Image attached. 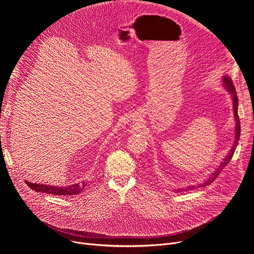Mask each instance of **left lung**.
<instances>
[{
    "label": "left lung",
    "instance_id": "1",
    "mask_svg": "<svg viewBox=\"0 0 254 254\" xmlns=\"http://www.w3.org/2000/svg\"><path fill=\"white\" fill-rule=\"evenodd\" d=\"M223 84H224V87L228 90V92H230L231 96H232V101H233V111H234V118H235V123H236V126H235V140H234V143L233 146L231 147V150L229 151V154L225 157V159L223 160V162L220 164V166H218V168H217L212 174L211 176H209V178L204 181L203 183L201 184H198L197 187L198 188H201V187H205L211 183H213V181H215V179L219 176V174L222 172V170L225 168V166H227V164L230 162V160L232 159L233 157V154L235 152V149L237 147V143H238V140H239V137H240V121H239V117H238V113H237V107H238V98H237V94H236V90H235V87L233 85V82L231 80V78L227 75H224L223 76ZM195 186H189V187H186L184 189H179V190H176V192H182L183 190L184 191H187V190H190V189H194Z\"/></svg>",
    "mask_w": 254,
    "mask_h": 254
}]
</instances>
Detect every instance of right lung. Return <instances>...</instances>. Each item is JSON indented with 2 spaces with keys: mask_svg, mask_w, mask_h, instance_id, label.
Masks as SVG:
<instances>
[{
  "mask_svg": "<svg viewBox=\"0 0 254 254\" xmlns=\"http://www.w3.org/2000/svg\"><path fill=\"white\" fill-rule=\"evenodd\" d=\"M26 184L28 187H30L32 190L36 192H42L46 194H52L56 196H74L80 194L84 187L87 185V183H77L70 185L67 187H58V186H49V185H41V184H36L31 183L26 181Z\"/></svg>",
  "mask_w": 254,
  "mask_h": 254,
  "instance_id": "right-lung-1",
  "label": "right lung"
}]
</instances>
